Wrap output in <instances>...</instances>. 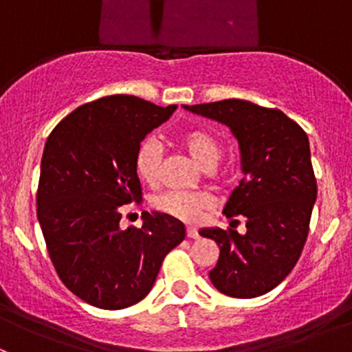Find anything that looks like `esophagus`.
Listing matches in <instances>:
<instances>
[{"label":"esophagus","instance_id":"1","mask_svg":"<svg viewBox=\"0 0 352 352\" xmlns=\"http://www.w3.org/2000/svg\"><path fill=\"white\" fill-rule=\"evenodd\" d=\"M187 236H189V239H199V232H197V228H192V226H189V228H187Z\"/></svg>","mask_w":352,"mask_h":352}]
</instances>
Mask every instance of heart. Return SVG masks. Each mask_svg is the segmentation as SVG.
<instances>
[{
	"mask_svg": "<svg viewBox=\"0 0 352 352\" xmlns=\"http://www.w3.org/2000/svg\"><path fill=\"white\" fill-rule=\"evenodd\" d=\"M177 143L189 153L199 166L211 170L221 156V143L208 129L192 127L177 134ZM160 162L162 150L153 138H146L138 148L134 156V170L138 179L146 186H155L160 179ZM158 211L186 223L201 221L214 206L211 196L199 192H165L153 199Z\"/></svg>",
	"mask_w": 352,
	"mask_h": 352,
	"instance_id": "1",
	"label": "heart"
}]
</instances>
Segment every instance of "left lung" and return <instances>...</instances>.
I'll return each instance as SVG.
<instances>
[{
  "instance_id": "1",
  "label": "left lung",
  "mask_w": 352,
  "mask_h": 352,
  "mask_svg": "<svg viewBox=\"0 0 352 352\" xmlns=\"http://www.w3.org/2000/svg\"><path fill=\"white\" fill-rule=\"evenodd\" d=\"M182 107L228 126L242 160L243 179L223 214L233 221L243 218L247 233L232 228L199 232L219 247L209 279L232 298L269 293L296 265L317 201L307 133L281 110L239 98Z\"/></svg>"
}]
</instances>
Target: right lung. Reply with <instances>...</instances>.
Wrapping results in <instances>:
<instances>
[{"mask_svg":"<svg viewBox=\"0 0 352 352\" xmlns=\"http://www.w3.org/2000/svg\"><path fill=\"white\" fill-rule=\"evenodd\" d=\"M175 109L110 95L73 110L45 141L38 223L59 279L94 307L143 300L165 255L186 239L184 223L165 212H143L141 228H120V206L143 199L138 148Z\"/></svg>","mask_w":352,"mask_h":352,"instance_id":"add662e5","label":"right lung"}]
</instances>
